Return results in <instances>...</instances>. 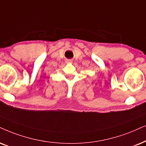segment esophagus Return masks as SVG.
Here are the masks:
<instances>
[{
    "mask_svg": "<svg viewBox=\"0 0 146 146\" xmlns=\"http://www.w3.org/2000/svg\"><path fill=\"white\" fill-rule=\"evenodd\" d=\"M71 60H66V62H67V63H71Z\"/></svg>",
    "mask_w": 146,
    "mask_h": 146,
    "instance_id": "34e87169",
    "label": "esophagus"
}]
</instances>
